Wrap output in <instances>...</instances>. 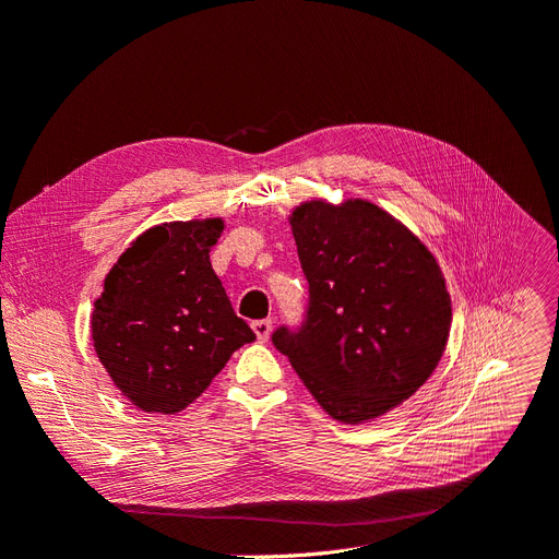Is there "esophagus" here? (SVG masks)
<instances>
[{"label": "esophagus", "instance_id": "34e87169", "mask_svg": "<svg viewBox=\"0 0 559 559\" xmlns=\"http://www.w3.org/2000/svg\"><path fill=\"white\" fill-rule=\"evenodd\" d=\"M251 326H253V332L260 343H264L269 338V334H272V320H255V322H251Z\"/></svg>", "mask_w": 559, "mask_h": 559}]
</instances>
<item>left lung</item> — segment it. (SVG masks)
Here are the masks:
<instances>
[{
  "label": "left lung",
  "instance_id": "1",
  "mask_svg": "<svg viewBox=\"0 0 559 559\" xmlns=\"http://www.w3.org/2000/svg\"><path fill=\"white\" fill-rule=\"evenodd\" d=\"M308 318L272 341L329 417L373 421L438 368L451 297L426 243L382 206L306 200L290 214Z\"/></svg>",
  "mask_w": 559,
  "mask_h": 559
}]
</instances>
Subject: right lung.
<instances>
[{
	"label": "right lung",
	"instance_id": "1",
	"mask_svg": "<svg viewBox=\"0 0 559 559\" xmlns=\"http://www.w3.org/2000/svg\"><path fill=\"white\" fill-rule=\"evenodd\" d=\"M223 218L160 223L112 264L94 301L92 341L115 386L138 409L177 415L212 384L243 343L210 251Z\"/></svg>",
	"mask_w": 559,
	"mask_h": 559
}]
</instances>
